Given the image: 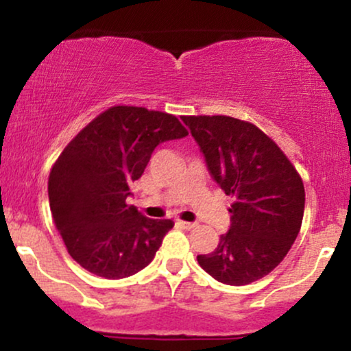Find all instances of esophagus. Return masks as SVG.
I'll return each mask as SVG.
<instances>
[{"label":"esophagus","mask_w":351,"mask_h":351,"mask_svg":"<svg viewBox=\"0 0 351 351\" xmlns=\"http://www.w3.org/2000/svg\"><path fill=\"white\" fill-rule=\"evenodd\" d=\"M176 224H178V226H180V228L186 229V231H189V229H193V228H195V226H196V224H195V223H186V221H178V223H176Z\"/></svg>","instance_id":"1"}]
</instances>
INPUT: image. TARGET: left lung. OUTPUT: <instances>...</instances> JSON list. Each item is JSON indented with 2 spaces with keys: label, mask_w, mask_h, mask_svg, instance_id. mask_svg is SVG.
<instances>
[{
  "label": "left lung",
  "mask_w": 351,
  "mask_h": 351,
  "mask_svg": "<svg viewBox=\"0 0 351 351\" xmlns=\"http://www.w3.org/2000/svg\"><path fill=\"white\" fill-rule=\"evenodd\" d=\"M213 180L228 196L231 228L198 264L216 280L245 285L263 279L287 256L304 217L299 171L261 128L228 115H186Z\"/></svg>",
  "instance_id": "left-lung-1"
}]
</instances>
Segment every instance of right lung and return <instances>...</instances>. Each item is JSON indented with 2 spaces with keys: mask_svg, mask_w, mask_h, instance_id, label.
Here are the masks:
<instances>
[{
  "mask_svg": "<svg viewBox=\"0 0 351 351\" xmlns=\"http://www.w3.org/2000/svg\"><path fill=\"white\" fill-rule=\"evenodd\" d=\"M175 115L115 106L95 117L67 143L47 181L49 206L67 252L88 272L123 279L147 267L173 228L145 217L127 198L153 150L183 138Z\"/></svg>",
  "mask_w": 351,
  "mask_h": 351,
  "instance_id": "right-lung-1",
  "label": "right lung"
}]
</instances>
